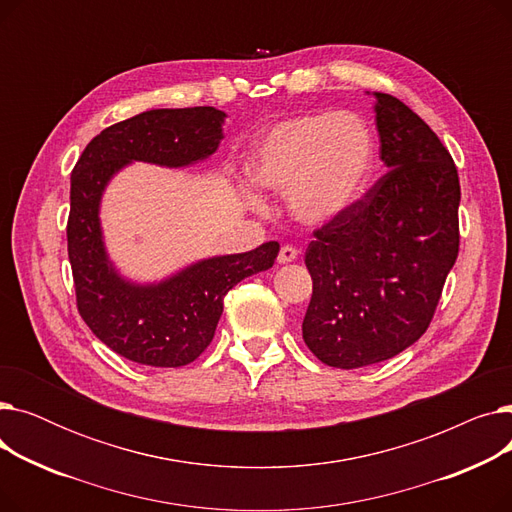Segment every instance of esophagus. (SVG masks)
Here are the masks:
<instances>
[{"label": "esophagus", "mask_w": 512, "mask_h": 512, "mask_svg": "<svg viewBox=\"0 0 512 512\" xmlns=\"http://www.w3.org/2000/svg\"><path fill=\"white\" fill-rule=\"evenodd\" d=\"M299 257V251L294 249V247H290V245H284L282 249H280V253H278V263H292L294 259Z\"/></svg>", "instance_id": "esophagus-1"}]
</instances>
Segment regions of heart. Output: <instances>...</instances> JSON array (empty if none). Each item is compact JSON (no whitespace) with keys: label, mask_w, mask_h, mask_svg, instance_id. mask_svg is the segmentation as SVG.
I'll return each mask as SVG.
<instances>
[{"label":"heart","mask_w":512,"mask_h":512,"mask_svg":"<svg viewBox=\"0 0 512 512\" xmlns=\"http://www.w3.org/2000/svg\"><path fill=\"white\" fill-rule=\"evenodd\" d=\"M373 137L353 112L286 118L251 145L247 178L276 195L305 224H328L351 207L373 166ZM251 205L261 209L257 197Z\"/></svg>","instance_id":"b5f03b06"}]
</instances>
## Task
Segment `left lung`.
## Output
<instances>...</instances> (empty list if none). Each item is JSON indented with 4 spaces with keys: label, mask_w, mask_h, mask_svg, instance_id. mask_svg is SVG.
I'll list each match as a JSON object with an SVG mask.
<instances>
[{
    "label": "left lung",
    "mask_w": 512,
    "mask_h": 512,
    "mask_svg": "<svg viewBox=\"0 0 512 512\" xmlns=\"http://www.w3.org/2000/svg\"><path fill=\"white\" fill-rule=\"evenodd\" d=\"M386 174L340 218L313 232V280L303 319L309 351L330 367L392 359L434 317L459 255L461 184L456 166L411 107L375 93Z\"/></svg>",
    "instance_id": "left-lung-1"
}]
</instances>
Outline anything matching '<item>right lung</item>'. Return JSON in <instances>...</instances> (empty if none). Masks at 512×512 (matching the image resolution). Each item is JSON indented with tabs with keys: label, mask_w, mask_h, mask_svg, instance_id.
Listing matches in <instances>:
<instances>
[{
	"label": "right lung",
	"mask_w": 512,
	"mask_h": 512,
	"mask_svg": "<svg viewBox=\"0 0 512 512\" xmlns=\"http://www.w3.org/2000/svg\"><path fill=\"white\" fill-rule=\"evenodd\" d=\"M226 114L215 107L149 110L101 130L70 176L68 257L76 307L91 332L120 357L149 367L193 363L213 340L224 297L240 280L270 270L280 245L197 261L157 284L124 280L103 247L99 203L130 161L184 168L215 153Z\"/></svg>",
	"instance_id": "obj_1"
}]
</instances>
